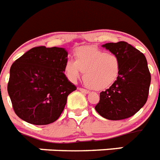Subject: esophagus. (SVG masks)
I'll use <instances>...</instances> for the list:
<instances>
[{
    "label": "esophagus",
    "mask_w": 160,
    "mask_h": 160,
    "mask_svg": "<svg viewBox=\"0 0 160 160\" xmlns=\"http://www.w3.org/2000/svg\"><path fill=\"white\" fill-rule=\"evenodd\" d=\"M78 90L80 92H83V93H89V91L87 89H84V88H78Z\"/></svg>",
    "instance_id": "34e87169"
}]
</instances>
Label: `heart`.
I'll return each instance as SVG.
<instances>
[{"mask_svg": "<svg viewBox=\"0 0 160 160\" xmlns=\"http://www.w3.org/2000/svg\"><path fill=\"white\" fill-rule=\"evenodd\" d=\"M76 59H68L65 72L72 82L77 81L84 72L86 84L94 90L109 88L119 73L120 63L118 56L107 54L93 47H79L75 51Z\"/></svg>", "mask_w": 160, "mask_h": 160, "instance_id": "1", "label": "heart"}]
</instances>
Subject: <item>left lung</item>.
I'll return each instance as SVG.
<instances>
[{
	"instance_id": "1",
	"label": "left lung",
	"mask_w": 160,
	"mask_h": 160,
	"mask_svg": "<svg viewBox=\"0 0 160 160\" xmlns=\"http://www.w3.org/2000/svg\"><path fill=\"white\" fill-rule=\"evenodd\" d=\"M103 47L118 56L120 69L115 82L100 93L95 109L106 119L130 118L142 109L148 98L151 77L146 56L126 42H110Z\"/></svg>"
}]
</instances>
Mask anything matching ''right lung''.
I'll list each match as a JSON object with an SVG mask.
<instances>
[{"instance_id": "right-lung-1", "label": "right lung", "mask_w": 160, "mask_h": 160, "mask_svg": "<svg viewBox=\"0 0 160 160\" xmlns=\"http://www.w3.org/2000/svg\"><path fill=\"white\" fill-rule=\"evenodd\" d=\"M68 52L60 47H33L10 67L7 90L18 117L34 125L59 118L67 97L77 89L64 74Z\"/></svg>"}]
</instances>
